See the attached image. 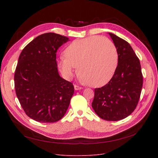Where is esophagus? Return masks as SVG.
Returning <instances> with one entry per match:
<instances>
[{"label": "esophagus", "mask_w": 158, "mask_h": 158, "mask_svg": "<svg viewBox=\"0 0 158 158\" xmlns=\"http://www.w3.org/2000/svg\"><path fill=\"white\" fill-rule=\"evenodd\" d=\"M82 88L78 86V85H74V89L75 90H79V89H81Z\"/></svg>", "instance_id": "34e87169"}]
</instances>
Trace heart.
I'll use <instances>...</instances> for the list:
<instances>
[{"instance_id":"b5f03b06","label":"heart","mask_w":158,"mask_h":158,"mask_svg":"<svg viewBox=\"0 0 158 158\" xmlns=\"http://www.w3.org/2000/svg\"><path fill=\"white\" fill-rule=\"evenodd\" d=\"M60 56L58 66L66 79H70L78 66L84 83L99 86L112 78L118 64V52L113 43L106 37L92 36L76 40Z\"/></svg>"}]
</instances>
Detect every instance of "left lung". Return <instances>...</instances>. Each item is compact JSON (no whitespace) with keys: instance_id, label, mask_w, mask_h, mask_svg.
<instances>
[{"instance_id":"left-lung-1","label":"left lung","mask_w":158,"mask_h":158,"mask_svg":"<svg viewBox=\"0 0 158 158\" xmlns=\"http://www.w3.org/2000/svg\"><path fill=\"white\" fill-rule=\"evenodd\" d=\"M118 52V65L112 78L104 86L95 88L92 106L104 120L117 121L135 111L140 97L143 76L139 59L131 45L109 33Z\"/></svg>"}]
</instances>
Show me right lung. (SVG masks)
<instances>
[{
    "label": "right lung",
    "instance_id": "add662e5",
    "mask_svg": "<svg viewBox=\"0 0 158 158\" xmlns=\"http://www.w3.org/2000/svg\"><path fill=\"white\" fill-rule=\"evenodd\" d=\"M69 38L46 33L28 44L19 56L14 74L16 96L27 115L37 122L63 117L74 92L73 83L61 78L56 52Z\"/></svg>",
    "mask_w": 158,
    "mask_h": 158
}]
</instances>
